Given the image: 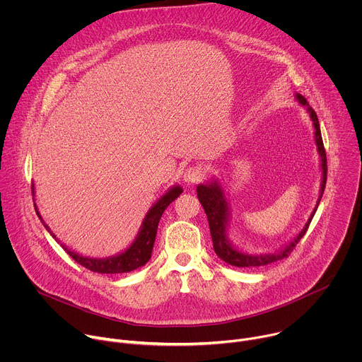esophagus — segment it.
<instances>
[{"label": "esophagus", "instance_id": "obj_1", "mask_svg": "<svg viewBox=\"0 0 362 362\" xmlns=\"http://www.w3.org/2000/svg\"><path fill=\"white\" fill-rule=\"evenodd\" d=\"M203 169L202 168H197V166H189L185 172H183V180L187 183V185H193V183H197L202 177H203Z\"/></svg>", "mask_w": 362, "mask_h": 362}]
</instances>
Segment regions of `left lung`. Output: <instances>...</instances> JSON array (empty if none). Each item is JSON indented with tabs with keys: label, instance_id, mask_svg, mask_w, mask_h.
Returning a JSON list of instances; mask_svg holds the SVG:
<instances>
[{
	"label": "left lung",
	"instance_id": "left-lung-1",
	"mask_svg": "<svg viewBox=\"0 0 362 362\" xmlns=\"http://www.w3.org/2000/svg\"><path fill=\"white\" fill-rule=\"evenodd\" d=\"M295 98L298 100L300 106L306 107V112L309 113V117H311V120H313L314 134H315V144H317V150H318L320 160H321L322 177H321V189H320V196H318V200H317L315 209L313 211L311 216H309L303 229L289 243H286L285 246H282L279 250H276L274 253H247V252H243V250L238 249L230 242V239L228 236V229H229V222H230V211H229V203H228V199L225 196V190H223L222 185L216 179H212V180L206 182V183H200L196 187L199 202L203 206L206 216H208L211 235H212V242H214V249H215L216 255L221 257L222 261H225L226 264H229L232 267H238V268L264 267V265L276 262V261L286 257L293 250V247L300 240V238L305 235L309 223H311V221H313V218H314V215L318 209L321 197L324 194V189H325V183H327V153H325L324 143H322L320 122H318L317 113L314 112V109L311 106L308 105V101L303 95L296 93Z\"/></svg>",
	"mask_w": 362,
	"mask_h": 362
}]
</instances>
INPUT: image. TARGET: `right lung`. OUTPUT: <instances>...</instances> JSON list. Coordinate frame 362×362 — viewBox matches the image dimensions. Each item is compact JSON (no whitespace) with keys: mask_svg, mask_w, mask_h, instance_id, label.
Instances as JSON below:
<instances>
[{"mask_svg":"<svg viewBox=\"0 0 362 362\" xmlns=\"http://www.w3.org/2000/svg\"><path fill=\"white\" fill-rule=\"evenodd\" d=\"M31 190H33V196H34V185H31ZM182 192H183V189L179 185H175L163 196H160L156 202H154L151 208L148 209V212L146 214V216L141 222V226L139 229V233L134 238V240L132 242V245L127 249H124L123 252H120L115 256H109V257L83 256V255L71 250L70 247H67L64 243H60V240L56 238V235L49 230V228L42 221L35 203H34V208H35L37 216L40 218V221L42 222L45 229L49 232V235H53V238L63 246V249L73 257L77 264H80L81 267L93 271V272H98V274H126V272H132V271L146 265L150 261L154 239H156V233H158L159 221H160L165 209Z\"/></svg>","mask_w":362,"mask_h":362,"instance_id":"add662e5","label":"right lung"}]
</instances>
